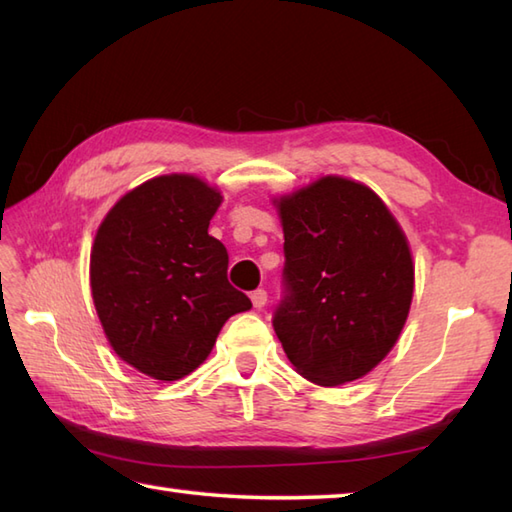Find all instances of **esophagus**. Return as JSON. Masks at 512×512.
Listing matches in <instances>:
<instances>
[{"label":"esophagus","mask_w":512,"mask_h":512,"mask_svg":"<svg viewBox=\"0 0 512 512\" xmlns=\"http://www.w3.org/2000/svg\"><path fill=\"white\" fill-rule=\"evenodd\" d=\"M250 301H253V306L257 310H262L266 306V301H268V292L262 290V288H257L255 292H250Z\"/></svg>","instance_id":"esophagus-1"}]
</instances>
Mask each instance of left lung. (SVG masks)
Here are the masks:
<instances>
[{"label": "left lung", "mask_w": 512, "mask_h": 512, "mask_svg": "<svg viewBox=\"0 0 512 512\" xmlns=\"http://www.w3.org/2000/svg\"><path fill=\"white\" fill-rule=\"evenodd\" d=\"M273 202L286 239V295L273 325L286 356L321 387L365 376L409 317L413 259L405 233L372 189L341 176Z\"/></svg>", "instance_id": "8db88e82"}]
</instances>
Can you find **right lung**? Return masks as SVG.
I'll return each mask as SVG.
<instances>
[{"label":"right lung","mask_w":512,"mask_h":512,"mask_svg":"<svg viewBox=\"0 0 512 512\" xmlns=\"http://www.w3.org/2000/svg\"><path fill=\"white\" fill-rule=\"evenodd\" d=\"M222 193L169 173L125 193L96 231L90 286L112 350L156 380H178L211 354L222 325L253 303L226 279L209 235Z\"/></svg>","instance_id":"obj_1"}]
</instances>
